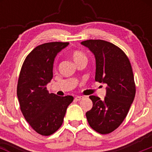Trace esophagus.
<instances>
[{"label":"esophagus","mask_w":152,"mask_h":152,"mask_svg":"<svg viewBox=\"0 0 152 152\" xmlns=\"http://www.w3.org/2000/svg\"><path fill=\"white\" fill-rule=\"evenodd\" d=\"M83 98H84V96H77L75 98V100H76V101H79V100H82Z\"/></svg>","instance_id":"34e87169"}]
</instances>
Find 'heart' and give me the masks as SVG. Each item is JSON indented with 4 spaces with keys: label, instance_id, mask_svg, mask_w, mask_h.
<instances>
[{
    "label": "heart",
    "instance_id": "b5f03b06",
    "mask_svg": "<svg viewBox=\"0 0 152 152\" xmlns=\"http://www.w3.org/2000/svg\"><path fill=\"white\" fill-rule=\"evenodd\" d=\"M69 56L77 65L81 62H87L88 61V57L86 56V55L84 52H80L79 50L71 51L69 53Z\"/></svg>",
    "mask_w": 152,
    "mask_h": 152
}]
</instances>
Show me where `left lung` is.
<instances>
[{
    "instance_id": "obj_1",
    "label": "left lung",
    "mask_w": 152,
    "mask_h": 152,
    "mask_svg": "<svg viewBox=\"0 0 152 152\" xmlns=\"http://www.w3.org/2000/svg\"><path fill=\"white\" fill-rule=\"evenodd\" d=\"M81 44L95 56V80L107 84L104 100L94 95L89 96L93 107L86 113V117L93 129L100 134H109L121 125L135 98L131 63L120 48L107 41L89 39Z\"/></svg>"
}]
</instances>
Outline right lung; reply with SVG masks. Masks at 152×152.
Returning a JSON list of instances; mask_svg holds the SVG:
<instances>
[{
    "label": "right lung",
    "mask_w": 152,
    "mask_h": 152,
    "mask_svg": "<svg viewBox=\"0 0 152 152\" xmlns=\"http://www.w3.org/2000/svg\"><path fill=\"white\" fill-rule=\"evenodd\" d=\"M69 42H52L36 46L23 63L17 94L20 110L29 126L42 135L55 133L62 125L72 96L49 94L46 84L53 76V63L58 52Z\"/></svg>",
    "instance_id": "obj_1"
}]
</instances>
